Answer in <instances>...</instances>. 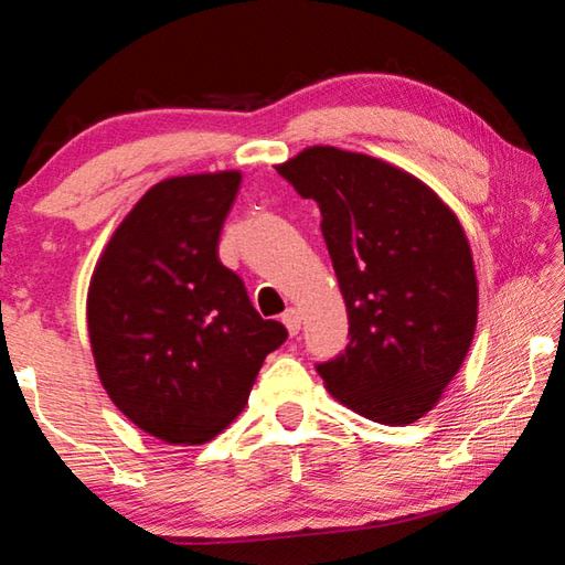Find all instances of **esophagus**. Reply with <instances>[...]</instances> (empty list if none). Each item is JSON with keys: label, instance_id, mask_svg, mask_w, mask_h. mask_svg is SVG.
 I'll return each instance as SVG.
<instances>
[{"label": "esophagus", "instance_id": "34e87169", "mask_svg": "<svg viewBox=\"0 0 565 565\" xmlns=\"http://www.w3.org/2000/svg\"><path fill=\"white\" fill-rule=\"evenodd\" d=\"M281 321H284V327L289 329L291 337H296V333L301 331V317H299V311H296V309H286Z\"/></svg>", "mask_w": 565, "mask_h": 565}]
</instances>
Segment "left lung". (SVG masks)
<instances>
[{"label": "left lung", "mask_w": 565, "mask_h": 565, "mask_svg": "<svg viewBox=\"0 0 565 565\" xmlns=\"http://www.w3.org/2000/svg\"><path fill=\"white\" fill-rule=\"evenodd\" d=\"M279 174L321 212L349 343L317 363L333 398L376 424L431 411L473 341L478 289L456 214L406 171L311 147Z\"/></svg>", "instance_id": "1"}]
</instances>
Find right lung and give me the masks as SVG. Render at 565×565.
Instances as JSON below:
<instances>
[{
	"label": "right lung",
	"mask_w": 565,
	"mask_h": 565,
	"mask_svg": "<svg viewBox=\"0 0 565 565\" xmlns=\"http://www.w3.org/2000/svg\"><path fill=\"white\" fill-rule=\"evenodd\" d=\"M238 171L151 186L114 232L89 286L87 321L104 388L167 444L214 438L244 408L264 359L289 337L264 321L218 262Z\"/></svg>",
	"instance_id": "right-lung-1"
}]
</instances>
